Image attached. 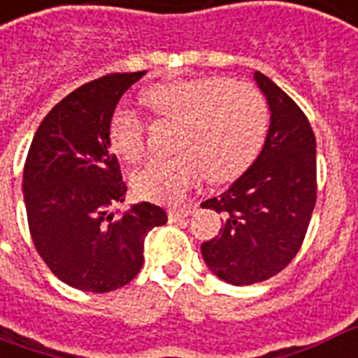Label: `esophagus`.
<instances>
[{
  "instance_id": "1",
  "label": "esophagus",
  "mask_w": 358,
  "mask_h": 358,
  "mask_svg": "<svg viewBox=\"0 0 358 358\" xmlns=\"http://www.w3.org/2000/svg\"><path fill=\"white\" fill-rule=\"evenodd\" d=\"M195 213V206H184V208H171L169 210V218L172 222H176L180 218H187V216H192Z\"/></svg>"
}]
</instances>
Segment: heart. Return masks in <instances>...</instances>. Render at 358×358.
<instances>
[{
	"instance_id": "b5f03b06",
	"label": "heart",
	"mask_w": 358,
	"mask_h": 358,
	"mask_svg": "<svg viewBox=\"0 0 358 358\" xmlns=\"http://www.w3.org/2000/svg\"><path fill=\"white\" fill-rule=\"evenodd\" d=\"M157 117L176 123L166 159H155L132 174L134 193L148 201L182 199L199 176L214 184L237 178L260 155L269 132V106L252 83L226 78L172 79L142 92ZM144 119L117 106L110 115L108 138L127 163L144 155Z\"/></svg>"
}]
</instances>
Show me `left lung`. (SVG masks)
I'll return each mask as SVG.
<instances>
[{
    "label": "left lung",
    "instance_id": "left-lung-1",
    "mask_svg": "<svg viewBox=\"0 0 358 358\" xmlns=\"http://www.w3.org/2000/svg\"><path fill=\"white\" fill-rule=\"evenodd\" d=\"M254 78L271 110L264 150L229 189L201 203L226 218L218 237L201 245L205 264L235 287L262 282L294 260L317 201V142L306 113L264 73Z\"/></svg>",
    "mask_w": 358,
    "mask_h": 358
}]
</instances>
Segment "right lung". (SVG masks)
<instances>
[{"instance_id":"right-lung-1","label":"right lung","mask_w":358,"mask_h":358,"mask_svg":"<svg viewBox=\"0 0 358 358\" xmlns=\"http://www.w3.org/2000/svg\"><path fill=\"white\" fill-rule=\"evenodd\" d=\"M144 73H108L70 92L41 121L26 157L22 189L36 250L58 279L83 292L129 285L144 264L145 235L166 224L152 203L113 210L127 186L108 123Z\"/></svg>"}]
</instances>
